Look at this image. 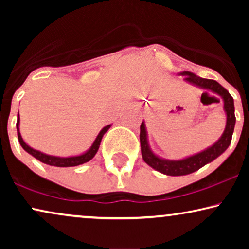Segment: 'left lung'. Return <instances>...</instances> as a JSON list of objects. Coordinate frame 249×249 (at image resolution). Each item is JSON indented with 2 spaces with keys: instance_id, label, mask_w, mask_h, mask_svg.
Here are the masks:
<instances>
[{
  "instance_id": "1",
  "label": "left lung",
  "mask_w": 249,
  "mask_h": 249,
  "mask_svg": "<svg viewBox=\"0 0 249 249\" xmlns=\"http://www.w3.org/2000/svg\"><path fill=\"white\" fill-rule=\"evenodd\" d=\"M181 76H185V80L188 83L198 86L204 89H209L213 93L220 95L224 102V111L227 113V124L224 129L222 136L215 144L206 148L205 151L198 153L189 158H186L179 161H170V160H164L156 156L154 153L151 151L147 142V132L145 129V124L142 122L141 124V147H142V155L144 161L147 163L149 166L155 169L156 171L163 173L166 176H185L189 175L199 170L207 163L212 162L217 156H220L226 149L229 147L231 138H232L234 124H236V117H234V105L233 98L229 94L226 88L215 80L205 79L196 76L195 73L189 72V71H183L180 73Z\"/></svg>"
}]
</instances>
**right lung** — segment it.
Wrapping results in <instances>:
<instances>
[{
    "label": "right lung",
    "instance_id": "obj_1",
    "mask_svg": "<svg viewBox=\"0 0 249 249\" xmlns=\"http://www.w3.org/2000/svg\"><path fill=\"white\" fill-rule=\"evenodd\" d=\"M19 122H20V118L18 114V119H17V131H18V139H19L20 145H21V147L25 149L27 153H29V154H32L34 158L38 160V161L45 163V164H49V165L60 166V168L76 166V165L84 164V163L90 161V160L95 156V154L97 153L98 147H100V144H101V141H102V138H103L104 134L108 130V128L111 127V124H108V125H107V127H104L103 129H102V130L100 131V134L97 135L96 139H95V142H93V145H91V147L88 149L86 153H84V154L78 155V156H70V158H59V156H52V155L44 154V153L36 151V149H34L30 147V146L27 145L26 142H23L21 135H20Z\"/></svg>",
    "mask_w": 249,
    "mask_h": 249
}]
</instances>
